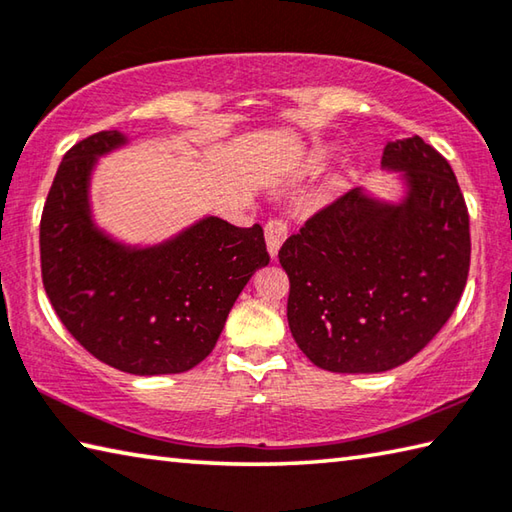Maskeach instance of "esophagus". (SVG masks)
<instances>
[{
  "label": "esophagus",
  "mask_w": 512,
  "mask_h": 512,
  "mask_svg": "<svg viewBox=\"0 0 512 512\" xmlns=\"http://www.w3.org/2000/svg\"><path fill=\"white\" fill-rule=\"evenodd\" d=\"M266 232V246H268V253L275 259L277 253H280V248L284 244V239L288 237V224L284 219H271L264 228Z\"/></svg>",
  "instance_id": "34e87169"
}]
</instances>
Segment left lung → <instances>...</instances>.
Wrapping results in <instances>:
<instances>
[{
	"label": "left lung",
	"mask_w": 512,
	"mask_h": 512,
	"mask_svg": "<svg viewBox=\"0 0 512 512\" xmlns=\"http://www.w3.org/2000/svg\"><path fill=\"white\" fill-rule=\"evenodd\" d=\"M383 167L405 197L349 190L280 248L297 347L336 374H380L414 358L457 309L470 268V217L450 163L412 136Z\"/></svg>",
	"instance_id": "1"
}]
</instances>
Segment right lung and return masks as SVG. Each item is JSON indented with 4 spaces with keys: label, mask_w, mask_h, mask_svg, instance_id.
<instances>
[{
    "label": "right lung",
    "mask_w": 512,
    "mask_h": 512,
    "mask_svg": "<svg viewBox=\"0 0 512 512\" xmlns=\"http://www.w3.org/2000/svg\"><path fill=\"white\" fill-rule=\"evenodd\" d=\"M118 129L71 147L40 221L42 282L64 327L91 356L136 376L181 374L215 349L232 304L271 257L264 230L203 217L154 246H127L91 217L100 156Z\"/></svg>",
    "instance_id": "right-lung-1"
}]
</instances>
